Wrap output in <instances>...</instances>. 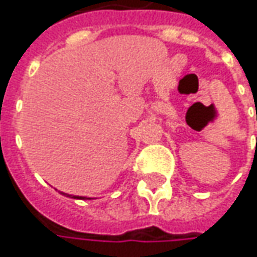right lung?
<instances>
[{"label":"right lung","mask_w":257,"mask_h":257,"mask_svg":"<svg viewBox=\"0 0 257 257\" xmlns=\"http://www.w3.org/2000/svg\"><path fill=\"white\" fill-rule=\"evenodd\" d=\"M63 195H67V197H72V198H79V200H86V197H76V195H69L66 194V193H62ZM87 200H90V198H87Z\"/></svg>","instance_id":"right-lung-1"}]
</instances>
